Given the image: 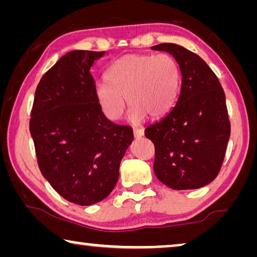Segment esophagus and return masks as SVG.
<instances>
[{"mask_svg": "<svg viewBox=\"0 0 257 257\" xmlns=\"http://www.w3.org/2000/svg\"><path fill=\"white\" fill-rule=\"evenodd\" d=\"M143 135H144V129L143 128H137V127H134V136L136 138L142 137Z\"/></svg>", "mask_w": 257, "mask_h": 257, "instance_id": "34e87169", "label": "esophagus"}]
</instances>
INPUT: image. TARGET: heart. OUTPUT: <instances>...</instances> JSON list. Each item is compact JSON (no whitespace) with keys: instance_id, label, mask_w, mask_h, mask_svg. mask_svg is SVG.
<instances>
[{"instance_id":"obj_1","label":"heart","mask_w":257,"mask_h":257,"mask_svg":"<svg viewBox=\"0 0 257 257\" xmlns=\"http://www.w3.org/2000/svg\"><path fill=\"white\" fill-rule=\"evenodd\" d=\"M106 81L97 82L95 96L104 115L116 121L124 111V99L132 106L134 121L161 118L172 110L179 96L181 72L169 54H130L112 64Z\"/></svg>"}]
</instances>
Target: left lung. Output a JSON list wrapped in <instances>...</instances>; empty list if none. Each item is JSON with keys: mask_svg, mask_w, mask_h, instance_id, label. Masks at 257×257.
<instances>
[{"mask_svg": "<svg viewBox=\"0 0 257 257\" xmlns=\"http://www.w3.org/2000/svg\"><path fill=\"white\" fill-rule=\"evenodd\" d=\"M173 55L181 72L172 110L145 129L155 147L154 172L172 189H196L215 179L230 137L222 86L201 56L173 43L152 46Z\"/></svg>", "mask_w": 257, "mask_h": 257, "instance_id": "left-lung-1", "label": "left lung"}]
</instances>
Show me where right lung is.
Masks as SVG:
<instances>
[{
  "label": "right lung",
  "mask_w": 257,
  "mask_h": 257,
  "mask_svg": "<svg viewBox=\"0 0 257 257\" xmlns=\"http://www.w3.org/2000/svg\"><path fill=\"white\" fill-rule=\"evenodd\" d=\"M105 52L71 51L45 72L35 92L29 130L42 175L64 199L87 206L108 196L134 139L111 122L90 72Z\"/></svg>",
  "instance_id": "right-lung-1"
}]
</instances>
